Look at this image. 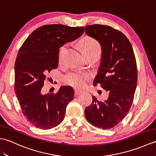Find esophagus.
<instances>
[{
    "label": "esophagus",
    "instance_id": "34e87169",
    "mask_svg": "<svg viewBox=\"0 0 156 156\" xmlns=\"http://www.w3.org/2000/svg\"><path fill=\"white\" fill-rule=\"evenodd\" d=\"M81 92H82L80 90H78V89H75V90H74V95L75 96H78V94H80Z\"/></svg>",
    "mask_w": 156,
    "mask_h": 156
}]
</instances>
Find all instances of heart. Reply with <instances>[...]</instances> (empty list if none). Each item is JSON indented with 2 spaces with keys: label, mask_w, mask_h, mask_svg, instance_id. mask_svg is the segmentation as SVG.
Returning a JSON list of instances; mask_svg holds the SVG:
<instances>
[{
  "label": "heart",
  "mask_w": 156,
  "mask_h": 156,
  "mask_svg": "<svg viewBox=\"0 0 156 156\" xmlns=\"http://www.w3.org/2000/svg\"><path fill=\"white\" fill-rule=\"evenodd\" d=\"M80 45L86 56L94 53H101V46L97 39L90 37H85L80 41ZM68 44L63 45L59 48L58 53V60L60 64H63L64 58L68 48ZM90 73L82 71H71L66 74L64 77L65 83L75 88H82L89 78Z\"/></svg>",
  "instance_id": "b5f03b06"
}]
</instances>
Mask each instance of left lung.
I'll use <instances>...</instances> for the list:
<instances>
[{"instance_id": "1", "label": "left lung", "mask_w": 156, "mask_h": 156, "mask_svg": "<svg viewBox=\"0 0 156 156\" xmlns=\"http://www.w3.org/2000/svg\"><path fill=\"white\" fill-rule=\"evenodd\" d=\"M84 30L102 48L101 64L93 84L109 92L105 102L92 96L85 117L95 127L109 129L125 117L133 103L137 82L136 59L129 39L117 29L94 24L87 26Z\"/></svg>"}]
</instances>
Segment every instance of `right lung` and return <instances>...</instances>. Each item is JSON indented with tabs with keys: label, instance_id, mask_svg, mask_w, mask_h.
<instances>
[{
	"label": "right lung",
	"instance_id": "1",
	"mask_svg": "<svg viewBox=\"0 0 156 156\" xmlns=\"http://www.w3.org/2000/svg\"><path fill=\"white\" fill-rule=\"evenodd\" d=\"M84 27L46 25L35 29L20 48L15 64V91L22 112L37 128L49 129L64 118L66 106L74 98V90L61 87L54 93L43 95L47 75L58 68L59 48L82 35Z\"/></svg>",
	"mask_w": 156,
	"mask_h": 156
}]
</instances>
